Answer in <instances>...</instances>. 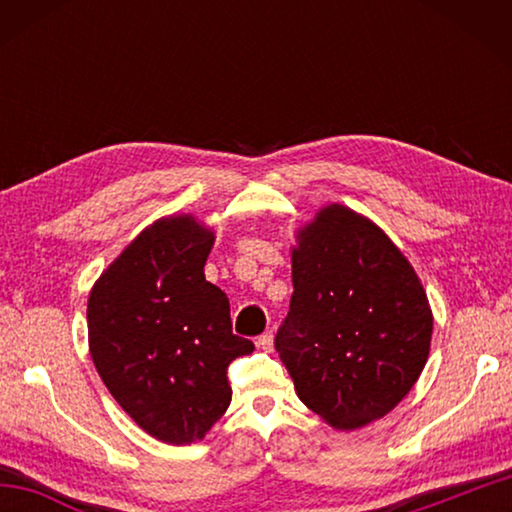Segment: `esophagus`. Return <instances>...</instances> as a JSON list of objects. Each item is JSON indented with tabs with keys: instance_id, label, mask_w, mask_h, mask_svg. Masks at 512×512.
Masks as SVG:
<instances>
[{
	"instance_id": "34e87169",
	"label": "esophagus",
	"mask_w": 512,
	"mask_h": 512,
	"mask_svg": "<svg viewBox=\"0 0 512 512\" xmlns=\"http://www.w3.org/2000/svg\"><path fill=\"white\" fill-rule=\"evenodd\" d=\"M257 348L271 352V350H273V332H264L262 336H259V339H257Z\"/></svg>"
}]
</instances>
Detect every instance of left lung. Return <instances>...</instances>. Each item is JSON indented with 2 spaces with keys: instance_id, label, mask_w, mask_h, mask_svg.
I'll list each match as a JSON object with an SVG mask.
<instances>
[{
  "instance_id": "1",
  "label": "left lung",
  "mask_w": 512,
  "mask_h": 512,
  "mask_svg": "<svg viewBox=\"0 0 512 512\" xmlns=\"http://www.w3.org/2000/svg\"><path fill=\"white\" fill-rule=\"evenodd\" d=\"M291 277L275 350L300 402L336 431L384 418L431 348V305L409 259L368 216L329 203L298 228Z\"/></svg>"
}]
</instances>
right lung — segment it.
I'll list each match as a JSON object with an SVG mask.
<instances>
[{"label":"right lung","instance_id":"right-lung-1","mask_svg":"<svg viewBox=\"0 0 512 512\" xmlns=\"http://www.w3.org/2000/svg\"><path fill=\"white\" fill-rule=\"evenodd\" d=\"M214 230L194 214L153 221L115 257L88 298V343L103 384L155 440L192 445L228 411L230 302L205 280Z\"/></svg>","mask_w":512,"mask_h":512}]
</instances>
